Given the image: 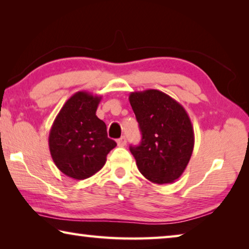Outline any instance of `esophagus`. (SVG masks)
<instances>
[{"label":"esophagus","instance_id":"obj_1","mask_svg":"<svg viewBox=\"0 0 249 249\" xmlns=\"http://www.w3.org/2000/svg\"><path fill=\"white\" fill-rule=\"evenodd\" d=\"M116 142H117V145H119L120 147H124L126 145V138H125V136H122L121 138H119V140L116 141Z\"/></svg>","mask_w":249,"mask_h":249}]
</instances>
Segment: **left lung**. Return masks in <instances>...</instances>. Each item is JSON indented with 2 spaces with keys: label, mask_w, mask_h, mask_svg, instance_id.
Segmentation results:
<instances>
[{
  "label": "left lung",
  "mask_w": 249,
  "mask_h": 249,
  "mask_svg": "<svg viewBox=\"0 0 249 249\" xmlns=\"http://www.w3.org/2000/svg\"><path fill=\"white\" fill-rule=\"evenodd\" d=\"M128 99L142 132L141 144L129 147L138 170L154 183L175 182L187 168L195 147L187 111L159 90L132 92Z\"/></svg>",
  "instance_id": "1"
}]
</instances>
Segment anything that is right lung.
I'll return each instance as SVG.
<instances>
[{
  "label": "right lung",
  "mask_w": 249,
  "mask_h": 249,
  "mask_svg": "<svg viewBox=\"0 0 249 249\" xmlns=\"http://www.w3.org/2000/svg\"><path fill=\"white\" fill-rule=\"evenodd\" d=\"M102 96L79 91L67 100L50 128L48 144L54 165L62 174L83 180L102 169L116 142L95 115Z\"/></svg>",
  "instance_id": "add662e5"
}]
</instances>
